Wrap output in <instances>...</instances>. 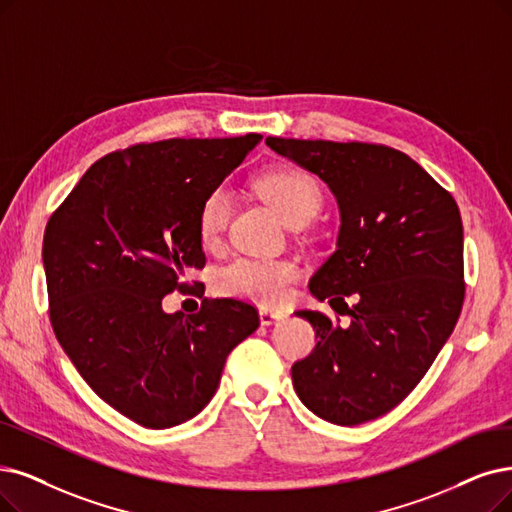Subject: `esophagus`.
Wrapping results in <instances>:
<instances>
[{
    "label": "esophagus",
    "mask_w": 512,
    "mask_h": 512,
    "mask_svg": "<svg viewBox=\"0 0 512 512\" xmlns=\"http://www.w3.org/2000/svg\"><path fill=\"white\" fill-rule=\"evenodd\" d=\"M283 317H285L283 313H275V311H269V309H262L260 311V323L262 325H273L275 321H279Z\"/></svg>",
    "instance_id": "34e87169"
}]
</instances>
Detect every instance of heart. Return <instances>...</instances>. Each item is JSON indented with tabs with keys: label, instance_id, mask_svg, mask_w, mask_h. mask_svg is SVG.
Segmentation results:
<instances>
[{
	"label": "heart",
	"instance_id": "heart-1",
	"mask_svg": "<svg viewBox=\"0 0 512 512\" xmlns=\"http://www.w3.org/2000/svg\"><path fill=\"white\" fill-rule=\"evenodd\" d=\"M256 191L271 201L283 220L292 227H302L323 206L319 182L300 168H275L256 178ZM233 212L231 191L218 185L203 197L197 212L199 239L206 248L220 243ZM300 269L290 258H252L239 256L218 273L220 292L252 300L262 306H277L290 296Z\"/></svg>",
	"mask_w": 512,
	"mask_h": 512
}]
</instances>
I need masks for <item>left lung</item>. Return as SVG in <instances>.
Here are the masks:
<instances>
[{
    "label": "left lung",
    "mask_w": 512,
    "mask_h": 512,
    "mask_svg": "<svg viewBox=\"0 0 512 512\" xmlns=\"http://www.w3.org/2000/svg\"><path fill=\"white\" fill-rule=\"evenodd\" d=\"M267 145L332 189L340 208L336 252L309 288L349 325L298 311L315 330L313 353L292 365L300 401L353 426L410 395L452 336L464 302V235L452 193L405 153L370 142L269 136Z\"/></svg>",
    "instance_id": "obj_1"
}]
</instances>
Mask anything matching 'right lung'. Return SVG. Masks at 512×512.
Instances as JSON below:
<instances>
[{"label":"right lung","instance_id":"add662e5","mask_svg":"<svg viewBox=\"0 0 512 512\" xmlns=\"http://www.w3.org/2000/svg\"><path fill=\"white\" fill-rule=\"evenodd\" d=\"M260 138H170L109 153L46 224L52 330L92 391L140 426L197 416L229 353L260 325L237 298H203L193 315L161 309L176 290L203 296V283L185 281L206 267L199 206Z\"/></svg>","mask_w":512,"mask_h":512}]
</instances>
